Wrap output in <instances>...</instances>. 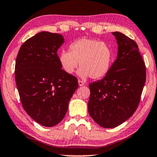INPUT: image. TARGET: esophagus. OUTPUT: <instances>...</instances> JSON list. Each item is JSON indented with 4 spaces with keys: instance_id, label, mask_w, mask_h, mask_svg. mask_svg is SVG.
<instances>
[{
    "instance_id": "esophagus-1",
    "label": "esophagus",
    "mask_w": 157,
    "mask_h": 157,
    "mask_svg": "<svg viewBox=\"0 0 157 157\" xmlns=\"http://www.w3.org/2000/svg\"><path fill=\"white\" fill-rule=\"evenodd\" d=\"M78 85H79V86H84V83L82 81H81V80H78Z\"/></svg>"
}]
</instances>
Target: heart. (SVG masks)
<instances>
[{"mask_svg": "<svg viewBox=\"0 0 157 157\" xmlns=\"http://www.w3.org/2000/svg\"><path fill=\"white\" fill-rule=\"evenodd\" d=\"M59 61L67 74H72L80 65L78 76L82 78L90 77L100 79L110 71L113 62V52L108 44L101 41L81 38L69 46V52L62 51Z\"/></svg>", "mask_w": 157, "mask_h": 157, "instance_id": "1", "label": "heart"}]
</instances>
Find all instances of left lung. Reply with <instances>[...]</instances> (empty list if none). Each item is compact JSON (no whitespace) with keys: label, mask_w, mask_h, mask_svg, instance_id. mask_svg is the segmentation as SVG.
<instances>
[{"label":"left lung","mask_w":157,"mask_h":157,"mask_svg":"<svg viewBox=\"0 0 157 157\" xmlns=\"http://www.w3.org/2000/svg\"><path fill=\"white\" fill-rule=\"evenodd\" d=\"M117 57L101 80L89 84L88 113L102 128H113L134 114L146 81V67L135 41L119 32Z\"/></svg>","instance_id":"left-lung-1"}]
</instances>
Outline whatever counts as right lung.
Instances as JSON below:
<instances>
[{
  "label": "right lung",
  "instance_id": "right-lung-1",
  "mask_svg": "<svg viewBox=\"0 0 157 157\" xmlns=\"http://www.w3.org/2000/svg\"><path fill=\"white\" fill-rule=\"evenodd\" d=\"M64 42L57 33L41 32L24 42L15 62V82L25 112L44 127L62 121L78 87L76 77L62 69L57 50Z\"/></svg>",
  "mask_w": 157,
  "mask_h": 157
}]
</instances>
